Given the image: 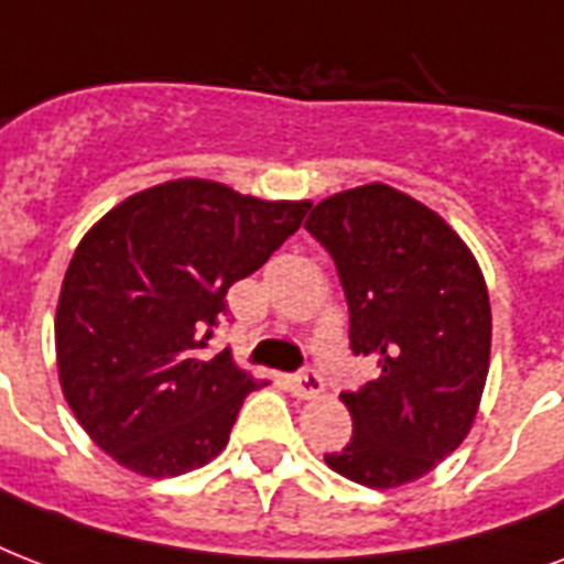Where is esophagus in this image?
<instances>
[{
  "instance_id": "1",
  "label": "esophagus",
  "mask_w": 564,
  "mask_h": 564,
  "mask_svg": "<svg viewBox=\"0 0 564 564\" xmlns=\"http://www.w3.org/2000/svg\"><path fill=\"white\" fill-rule=\"evenodd\" d=\"M290 389L292 394H299V398H318L322 389H325V383H322V377L313 369H301L299 375L290 377Z\"/></svg>"
}]
</instances>
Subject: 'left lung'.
<instances>
[{
	"label": "left lung",
	"instance_id": "left-lung-1",
	"mask_svg": "<svg viewBox=\"0 0 564 564\" xmlns=\"http://www.w3.org/2000/svg\"><path fill=\"white\" fill-rule=\"evenodd\" d=\"M304 228L334 257L351 351L380 369L343 392L354 436L325 463L371 489L419 480L454 454L480 406L491 348L480 265L438 213L386 184L330 195Z\"/></svg>",
	"mask_w": 564,
	"mask_h": 564
}]
</instances>
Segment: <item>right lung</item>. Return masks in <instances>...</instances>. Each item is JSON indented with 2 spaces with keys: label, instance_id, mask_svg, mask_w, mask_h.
Listing matches in <instances>:
<instances>
[{
  "label": "right lung",
  "instance_id": "right-lung-1",
  "mask_svg": "<svg viewBox=\"0 0 564 564\" xmlns=\"http://www.w3.org/2000/svg\"><path fill=\"white\" fill-rule=\"evenodd\" d=\"M310 202L170 181L99 219L75 248L55 316L66 403L96 445L145 477H178L228 445L257 380L213 354L228 290L301 228Z\"/></svg>",
  "mask_w": 564,
  "mask_h": 564
}]
</instances>
